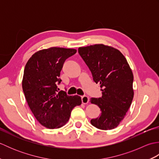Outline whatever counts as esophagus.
Here are the masks:
<instances>
[{
  "mask_svg": "<svg viewBox=\"0 0 159 159\" xmlns=\"http://www.w3.org/2000/svg\"><path fill=\"white\" fill-rule=\"evenodd\" d=\"M81 100H82V102L83 104H87L89 102V98L88 96H81Z\"/></svg>",
  "mask_w": 159,
  "mask_h": 159,
  "instance_id": "34e87169",
  "label": "esophagus"
}]
</instances>
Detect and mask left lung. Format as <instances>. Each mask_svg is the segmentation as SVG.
Instances as JSON below:
<instances>
[{
    "mask_svg": "<svg viewBox=\"0 0 159 159\" xmlns=\"http://www.w3.org/2000/svg\"><path fill=\"white\" fill-rule=\"evenodd\" d=\"M79 53L102 92L101 98L90 99L101 110L100 116L91 120V124L100 130H112L126 116L133 101V72L122 53L113 47L104 44L80 47Z\"/></svg>",
    "mask_w": 159,
    "mask_h": 159,
    "instance_id": "1",
    "label": "left lung"
}]
</instances>
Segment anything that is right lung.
Instances as JSON below:
<instances>
[{"mask_svg": "<svg viewBox=\"0 0 159 159\" xmlns=\"http://www.w3.org/2000/svg\"><path fill=\"white\" fill-rule=\"evenodd\" d=\"M76 49L52 47L36 52L26 63L22 89L26 102L36 120L50 129L59 128L68 121L71 111L81 104L79 96L58 92L57 85L65 61Z\"/></svg>", "mask_w": 159, "mask_h": 159, "instance_id": "right-lung-1", "label": "right lung"}]
</instances>
